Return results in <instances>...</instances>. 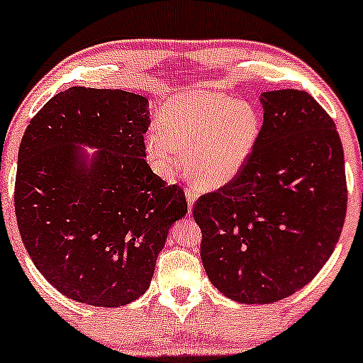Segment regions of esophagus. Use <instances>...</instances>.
Masks as SVG:
<instances>
[{
    "label": "esophagus",
    "instance_id": "1",
    "mask_svg": "<svg viewBox=\"0 0 363 363\" xmlns=\"http://www.w3.org/2000/svg\"><path fill=\"white\" fill-rule=\"evenodd\" d=\"M186 198H187V206H189V209H191V208H193L196 198H198V191H196L193 186H187Z\"/></svg>",
    "mask_w": 363,
    "mask_h": 363
}]
</instances>
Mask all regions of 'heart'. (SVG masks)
Instances as JSON below:
<instances>
[{
	"label": "heart",
	"instance_id": "b5f03b06",
	"mask_svg": "<svg viewBox=\"0 0 363 363\" xmlns=\"http://www.w3.org/2000/svg\"><path fill=\"white\" fill-rule=\"evenodd\" d=\"M260 135L252 106L213 87H191L165 104L159 126L145 137L148 164L159 176L184 162L194 186L215 191L237 177Z\"/></svg>",
	"mask_w": 363,
	"mask_h": 363
}]
</instances>
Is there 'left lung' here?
<instances>
[{
    "mask_svg": "<svg viewBox=\"0 0 363 363\" xmlns=\"http://www.w3.org/2000/svg\"><path fill=\"white\" fill-rule=\"evenodd\" d=\"M259 140L233 181L193 206L201 260L213 286L269 304L313 281L347 215L343 147L335 121L306 91L260 96Z\"/></svg>",
    "mask_w": 363,
    "mask_h": 363,
    "instance_id": "left-lung-1",
    "label": "left lung"
}]
</instances>
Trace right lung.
Masks as SVG:
<instances>
[{"label":"right lung","mask_w":363,"mask_h":363,"mask_svg":"<svg viewBox=\"0 0 363 363\" xmlns=\"http://www.w3.org/2000/svg\"><path fill=\"white\" fill-rule=\"evenodd\" d=\"M148 101L121 89L74 86L25 130L15 215L30 259L77 303L118 308L150 286L184 191L145 160ZM99 147L87 161L79 147Z\"/></svg>","instance_id":"add662e5"}]
</instances>
